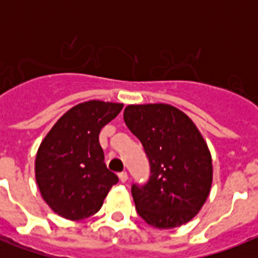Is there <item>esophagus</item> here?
<instances>
[{"instance_id": "34e87169", "label": "esophagus", "mask_w": 258, "mask_h": 258, "mask_svg": "<svg viewBox=\"0 0 258 258\" xmlns=\"http://www.w3.org/2000/svg\"><path fill=\"white\" fill-rule=\"evenodd\" d=\"M119 179H120L121 182H125V180L128 179V175H127V172H125V171L119 172Z\"/></svg>"}]
</instances>
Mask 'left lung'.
<instances>
[{
  "mask_svg": "<svg viewBox=\"0 0 258 258\" xmlns=\"http://www.w3.org/2000/svg\"><path fill=\"white\" fill-rule=\"evenodd\" d=\"M123 117L150 162L149 180L131 186L138 214L158 229L188 222L205 204L213 179L212 157L196 124L169 104L128 105Z\"/></svg>",
  "mask_w": 258,
  "mask_h": 258,
  "instance_id": "left-lung-1",
  "label": "left lung"
}]
</instances>
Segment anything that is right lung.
<instances>
[{
    "mask_svg": "<svg viewBox=\"0 0 258 258\" xmlns=\"http://www.w3.org/2000/svg\"><path fill=\"white\" fill-rule=\"evenodd\" d=\"M121 108L123 104L99 100L75 105L40 145L36 180L44 201L58 216L72 221L93 216L119 182L105 166L99 134Z\"/></svg>",
    "mask_w": 258,
    "mask_h": 258,
    "instance_id": "obj_1",
    "label": "right lung"
}]
</instances>
